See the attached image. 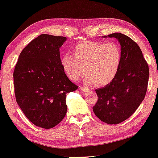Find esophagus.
Segmentation results:
<instances>
[{
	"mask_svg": "<svg viewBox=\"0 0 158 158\" xmlns=\"http://www.w3.org/2000/svg\"><path fill=\"white\" fill-rule=\"evenodd\" d=\"M81 90H82V91H83V92H87L89 90V89L87 88V87H81Z\"/></svg>",
	"mask_w": 158,
	"mask_h": 158,
	"instance_id": "34e87169",
	"label": "esophagus"
}]
</instances>
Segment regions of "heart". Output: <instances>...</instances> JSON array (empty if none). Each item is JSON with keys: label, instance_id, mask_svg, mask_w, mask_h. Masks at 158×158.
Here are the masks:
<instances>
[{"label": "heart", "instance_id": "b5f03b06", "mask_svg": "<svg viewBox=\"0 0 158 158\" xmlns=\"http://www.w3.org/2000/svg\"><path fill=\"white\" fill-rule=\"evenodd\" d=\"M72 51L73 55L67 53L61 59L64 73L72 81H78L85 69L87 74L83 77L85 83L105 86L117 75L122 52L116 43L83 40L76 43Z\"/></svg>", "mask_w": 158, "mask_h": 158}]
</instances>
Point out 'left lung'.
<instances>
[{"instance_id": "8db88e82", "label": "left lung", "mask_w": 158, "mask_h": 158, "mask_svg": "<svg viewBox=\"0 0 158 158\" xmlns=\"http://www.w3.org/2000/svg\"><path fill=\"white\" fill-rule=\"evenodd\" d=\"M102 37L118 40L122 58L113 81L95 90L99 99L93 111L103 122L115 125L130 118L143 102L148 86L149 69L139 46L127 35L113 33Z\"/></svg>"}]
</instances>
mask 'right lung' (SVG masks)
<instances>
[{"label":"right lung","instance_id":"1","mask_svg":"<svg viewBox=\"0 0 158 158\" xmlns=\"http://www.w3.org/2000/svg\"><path fill=\"white\" fill-rule=\"evenodd\" d=\"M66 38L41 34L20 53L13 77L15 97L28 120L44 129L55 127L65 117L66 93L78 87L64 73L60 48Z\"/></svg>","mask_w":158,"mask_h":158}]
</instances>
